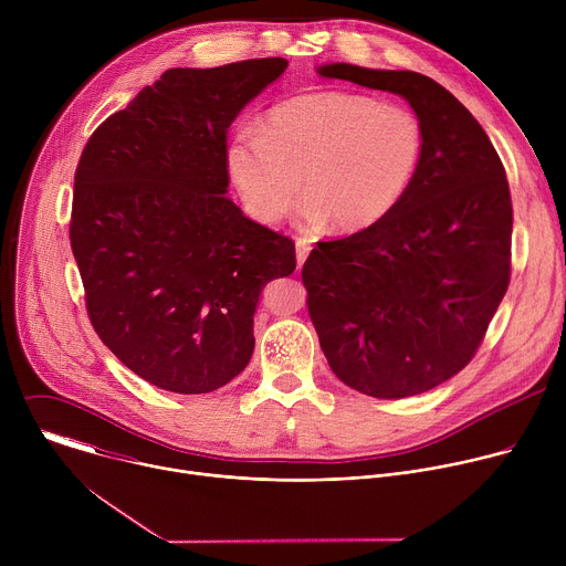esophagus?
<instances>
[{
    "label": "esophagus",
    "mask_w": 566,
    "mask_h": 566,
    "mask_svg": "<svg viewBox=\"0 0 566 566\" xmlns=\"http://www.w3.org/2000/svg\"><path fill=\"white\" fill-rule=\"evenodd\" d=\"M308 253H311V244H308V241H306V239H297V241H295V258H297V269H302V264L306 262Z\"/></svg>",
    "instance_id": "1"
}]
</instances>
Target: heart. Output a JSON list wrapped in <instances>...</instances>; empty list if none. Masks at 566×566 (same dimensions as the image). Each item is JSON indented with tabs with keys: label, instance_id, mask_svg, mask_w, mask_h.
Listing matches in <instances>:
<instances>
[{
	"label": "heart",
	"instance_id": "heart-1",
	"mask_svg": "<svg viewBox=\"0 0 566 566\" xmlns=\"http://www.w3.org/2000/svg\"><path fill=\"white\" fill-rule=\"evenodd\" d=\"M423 147L421 120L408 107L311 92L273 105L258 132L228 140L223 156L230 184L258 221H280L304 188L300 217L306 226L332 221L356 232L406 199Z\"/></svg>",
	"mask_w": 566,
	"mask_h": 566
}]
</instances>
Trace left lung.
<instances>
[{"mask_svg": "<svg viewBox=\"0 0 566 566\" xmlns=\"http://www.w3.org/2000/svg\"><path fill=\"white\" fill-rule=\"evenodd\" d=\"M317 73L398 94L423 127L406 199L360 232L317 241L302 266L332 371L367 396H417L472 360L509 289L506 172L486 132L432 77L347 62Z\"/></svg>", "mask_w": 566, "mask_h": 566, "instance_id": "left-lung-1", "label": "left lung"}]
</instances>
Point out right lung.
Segmentation results:
<instances>
[{
	"label": "right lung",
	"mask_w": 566,
	"mask_h": 566,
	"mask_svg": "<svg viewBox=\"0 0 566 566\" xmlns=\"http://www.w3.org/2000/svg\"><path fill=\"white\" fill-rule=\"evenodd\" d=\"M284 57L168 69L80 156L69 223L90 319L143 380L206 394L249 365L262 289L295 244L228 197V127Z\"/></svg>",
	"instance_id": "add662e5"
}]
</instances>
